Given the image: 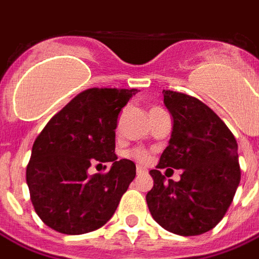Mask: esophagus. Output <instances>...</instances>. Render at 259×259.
<instances>
[{"instance_id":"obj_1","label":"esophagus","mask_w":259,"mask_h":259,"mask_svg":"<svg viewBox=\"0 0 259 259\" xmlns=\"http://www.w3.org/2000/svg\"><path fill=\"white\" fill-rule=\"evenodd\" d=\"M142 173H146L145 168H142V166L138 165L137 166V175H142Z\"/></svg>"}]
</instances>
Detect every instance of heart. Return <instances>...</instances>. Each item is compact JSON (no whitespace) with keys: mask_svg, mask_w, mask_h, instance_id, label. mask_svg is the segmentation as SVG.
I'll list each match as a JSON object with an SVG mask.
<instances>
[{"mask_svg":"<svg viewBox=\"0 0 259 259\" xmlns=\"http://www.w3.org/2000/svg\"><path fill=\"white\" fill-rule=\"evenodd\" d=\"M157 110H161V109H158V107H153V109L150 110V113L152 111H157ZM133 157H136L138 160V161H141V162H146L148 160H149V156H148V153H146L145 150H133Z\"/></svg>","mask_w":259,"mask_h":259,"instance_id":"1","label":"heart"}]
</instances>
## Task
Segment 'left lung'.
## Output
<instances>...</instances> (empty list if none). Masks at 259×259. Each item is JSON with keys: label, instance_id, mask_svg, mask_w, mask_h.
Here are the masks:
<instances>
[{"label": "left lung", "instance_id": "left-lung-1", "mask_svg": "<svg viewBox=\"0 0 259 259\" xmlns=\"http://www.w3.org/2000/svg\"><path fill=\"white\" fill-rule=\"evenodd\" d=\"M172 115L170 140L146 195L152 217L169 233L192 237L212 230L234 199L241 169L238 144L226 123L196 98L164 90ZM162 167L183 170L179 182L166 181Z\"/></svg>", "mask_w": 259, "mask_h": 259}]
</instances>
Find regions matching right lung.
Masks as SVG:
<instances>
[{
    "instance_id": "add662e5",
    "label": "right lung",
    "mask_w": 259,
    "mask_h": 259,
    "mask_svg": "<svg viewBox=\"0 0 259 259\" xmlns=\"http://www.w3.org/2000/svg\"><path fill=\"white\" fill-rule=\"evenodd\" d=\"M136 89H90L51 118L38 134L26 166L30 200L44 223L67 235L106 225L136 177V164L117 161V118ZM111 162L91 177V163ZM99 165V164H98Z\"/></svg>"
}]
</instances>
